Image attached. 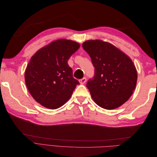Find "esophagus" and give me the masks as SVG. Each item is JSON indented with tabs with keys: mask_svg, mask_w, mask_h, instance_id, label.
Returning a JSON list of instances; mask_svg holds the SVG:
<instances>
[{
	"mask_svg": "<svg viewBox=\"0 0 157 157\" xmlns=\"http://www.w3.org/2000/svg\"><path fill=\"white\" fill-rule=\"evenodd\" d=\"M86 82V77H84V78H82L79 80V82H80V84H84Z\"/></svg>",
	"mask_w": 157,
	"mask_h": 157,
	"instance_id": "34e87169",
	"label": "esophagus"
}]
</instances>
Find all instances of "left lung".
Here are the masks:
<instances>
[{
  "instance_id": "left-lung-1",
  "label": "left lung",
  "mask_w": 157,
  "mask_h": 157,
  "mask_svg": "<svg viewBox=\"0 0 157 157\" xmlns=\"http://www.w3.org/2000/svg\"><path fill=\"white\" fill-rule=\"evenodd\" d=\"M82 46L95 68L94 77L86 84L94 101L105 109L120 107L136 86L137 71L132 61L109 42L88 40Z\"/></svg>"
}]
</instances>
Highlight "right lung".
Listing matches in <instances>:
<instances>
[{"label":"right lung","mask_w":157,"mask_h":157,"mask_svg":"<svg viewBox=\"0 0 157 157\" xmlns=\"http://www.w3.org/2000/svg\"><path fill=\"white\" fill-rule=\"evenodd\" d=\"M80 47L77 42L59 39L32 56L25 73L26 86L42 106L56 109L67 102L79 82L67 61Z\"/></svg>","instance_id":"right-lung-1"}]
</instances>
